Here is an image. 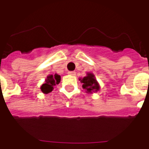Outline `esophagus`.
I'll return each instance as SVG.
<instances>
[{
	"mask_svg": "<svg viewBox=\"0 0 149 149\" xmlns=\"http://www.w3.org/2000/svg\"><path fill=\"white\" fill-rule=\"evenodd\" d=\"M68 74L70 75H75V71H69Z\"/></svg>",
	"mask_w": 149,
	"mask_h": 149,
	"instance_id": "esophagus-1",
	"label": "esophagus"
}]
</instances>
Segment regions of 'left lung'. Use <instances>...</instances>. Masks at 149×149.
I'll list each match as a JSON object with an SVG mask.
<instances>
[{
  "mask_svg": "<svg viewBox=\"0 0 149 149\" xmlns=\"http://www.w3.org/2000/svg\"><path fill=\"white\" fill-rule=\"evenodd\" d=\"M79 80L81 81V83H82V88L87 93H92L93 92H97L100 90V85L93 74H87V76L80 78Z\"/></svg>",
  "mask_w": 149,
  "mask_h": 149,
  "instance_id": "obj_1",
  "label": "left lung"
}]
</instances>
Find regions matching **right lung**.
<instances>
[{
  "instance_id": "add662e5",
  "label": "right lung",
  "mask_w": 149,
  "mask_h": 149,
  "mask_svg": "<svg viewBox=\"0 0 149 149\" xmlns=\"http://www.w3.org/2000/svg\"><path fill=\"white\" fill-rule=\"evenodd\" d=\"M61 81V76L58 75L57 74H55L54 75H49L45 81L44 84H42L41 86V90L43 93L47 94L53 91L55 85L59 84Z\"/></svg>"
}]
</instances>
